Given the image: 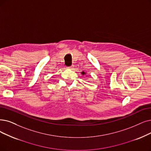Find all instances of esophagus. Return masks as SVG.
<instances>
[{
  "label": "esophagus",
  "instance_id": "34e87169",
  "mask_svg": "<svg viewBox=\"0 0 151 151\" xmlns=\"http://www.w3.org/2000/svg\"><path fill=\"white\" fill-rule=\"evenodd\" d=\"M74 68V65H71V66H70V67H68L67 68L68 69H72Z\"/></svg>",
  "mask_w": 151,
  "mask_h": 151
}]
</instances>
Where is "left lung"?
Segmentation results:
<instances>
[{
  "label": "left lung",
  "instance_id": "obj_1",
  "mask_svg": "<svg viewBox=\"0 0 151 151\" xmlns=\"http://www.w3.org/2000/svg\"><path fill=\"white\" fill-rule=\"evenodd\" d=\"M81 74H82V75H85V74H86V72H85L84 71H82V72H81Z\"/></svg>",
  "mask_w": 151,
  "mask_h": 151
}]
</instances>
